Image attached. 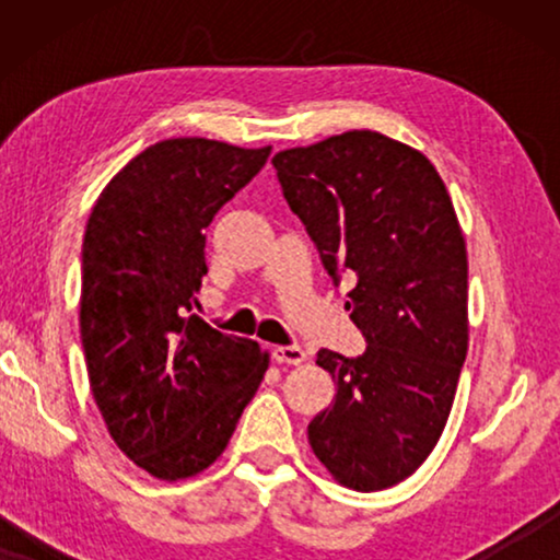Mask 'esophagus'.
<instances>
[{"label": "esophagus", "instance_id": "1", "mask_svg": "<svg viewBox=\"0 0 560 560\" xmlns=\"http://www.w3.org/2000/svg\"><path fill=\"white\" fill-rule=\"evenodd\" d=\"M272 359L278 364H301L305 359V351L298 343H288V347H275Z\"/></svg>", "mask_w": 560, "mask_h": 560}]
</instances>
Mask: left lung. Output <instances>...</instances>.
<instances>
[{"instance_id":"left-lung-1","label":"left lung","mask_w":560,"mask_h":560,"mask_svg":"<svg viewBox=\"0 0 560 560\" xmlns=\"http://www.w3.org/2000/svg\"><path fill=\"white\" fill-rule=\"evenodd\" d=\"M285 201L366 351L320 349L336 397L308 425L313 454L341 485L377 492L425 462L454 405L469 324V262L454 203L431 160L370 129L272 158Z\"/></svg>"}]
</instances>
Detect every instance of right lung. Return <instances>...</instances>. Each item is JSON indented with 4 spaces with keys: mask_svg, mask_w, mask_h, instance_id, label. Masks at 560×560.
<instances>
[{
    "mask_svg": "<svg viewBox=\"0 0 560 560\" xmlns=\"http://www.w3.org/2000/svg\"><path fill=\"white\" fill-rule=\"evenodd\" d=\"M270 148L180 137L140 152L91 211L81 249V347L117 446L158 479L217 462L270 357L196 316L206 234Z\"/></svg>",
    "mask_w": 560,
    "mask_h": 560,
    "instance_id": "1",
    "label": "right lung"
}]
</instances>
